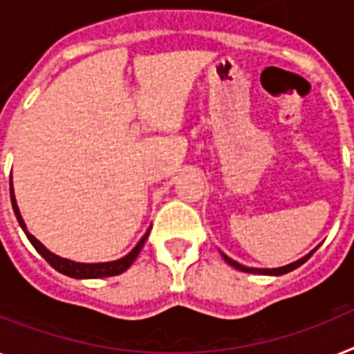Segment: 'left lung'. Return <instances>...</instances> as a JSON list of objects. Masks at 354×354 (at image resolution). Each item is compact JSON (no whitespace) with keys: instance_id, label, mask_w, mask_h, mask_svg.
<instances>
[{"instance_id":"8db88e82","label":"left lung","mask_w":354,"mask_h":354,"mask_svg":"<svg viewBox=\"0 0 354 354\" xmlns=\"http://www.w3.org/2000/svg\"><path fill=\"white\" fill-rule=\"evenodd\" d=\"M315 250H317V248H315ZM315 250H311L310 254L304 255V257H301V259L295 261V263H290V264H286V266H281V268H248V266H245V264H241V263H237V261L230 259V257H228V255L223 254V252H221V255H223V259L227 261V263L230 264V266H234V268H236V270H241V272H246V273H259V275H284V273L292 272V270L299 268L301 264H304L306 261L310 259L311 254H313Z\"/></svg>"}]
</instances>
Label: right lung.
I'll use <instances>...</instances> for the list:
<instances>
[{
    "label": "right lung",
    "instance_id": "right-lung-1",
    "mask_svg": "<svg viewBox=\"0 0 354 354\" xmlns=\"http://www.w3.org/2000/svg\"><path fill=\"white\" fill-rule=\"evenodd\" d=\"M10 201H12V209H14V214H16L17 223H19V227L23 228V232L26 234L28 237V241L34 245V248L43 255L46 263H50V266L57 270L59 273L62 275H68V277H73V279H100V277H113V275H120L122 272H126L135 259L138 257L140 254L142 246L144 243L147 241V237H149L151 232V227L147 228V232L142 236V239L136 243V246L133 248L131 252L124 257L117 261H108V263H77V261H71V259H64L61 255H55L53 252H50L39 239H35L30 232H28V228H26L25 221H23V216L19 212V207H17V201H16V196H14V187H12V176H10Z\"/></svg>",
    "mask_w": 354,
    "mask_h": 354
}]
</instances>
